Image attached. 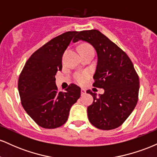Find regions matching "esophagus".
Wrapping results in <instances>:
<instances>
[{
    "mask_svg": "<svg viewBox=\"0 0 157 157\" xmlns=\"http://www.w3.org/2000/svg\"><path fill=\"white\" fill-rule=\"evenodd\" d=\"M86 90L85 89H81V95H84L86 94Z\"/></svg>",
    "mask_w": 157,
    "mask_h": 157,
    "instance_id": "obj_1",
    "label": "esophagus"
}]
</instances>
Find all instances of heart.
<instances>
[{
    "instance_id": "obj_1",
    "label": "heart",
    "mask_w": 157,
    "mask_h": 157,
    "mask_svg": "<svg viewBox=\"0 0 157 157\" xmlns=\"http://www.w3.org/2000/svg\"><path fill=\"white\" fill-rule=\"evenodd\" d=\"M91 48L89 46H83L81 48L82 49H85V48ZM89 73L88 71H82V72H77L74 75V78L77 81L78 83L80 84H83L86 82V80L89 78Z\"/></svg>"
}]
</instances>
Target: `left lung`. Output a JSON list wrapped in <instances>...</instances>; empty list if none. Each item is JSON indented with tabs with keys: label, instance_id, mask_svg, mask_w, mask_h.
Wrapping results in <instances>:
<instances>
[{
	"label": "left lung",
	"instance_id": "left-lung-1",
	"mask_svg": "<svg viewBox=\"0 0 157 157\" xmlns=\"http://www.w3.org/2000/svg\"><path fill=\"white\" fill-rule=\"evenodd\" d=\"M83 40L96 50L97 65L93 86L104 89L97 97L91 90L93 103L87 109L88 117L94 126L111 130L120 126L129 117L138 101L140 80L128 56L97 29L79 32L74 43Z\"/></svg>",
	"mask_w": 157,
	"mask_h": 157
}]
</instances>
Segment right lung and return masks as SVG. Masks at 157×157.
<instances>
[{"label": "right lung", "instance_id": "1", "mask_svg": "<svg viewBox=\"0 0 157 157\" xmlns=\"http://www.w3.org/2000/svg\"><path fill=\"white\" fill-rule=\"evenodd\" d=\"M79 32H66L52 39L26 61L18 80L21 104L37 125L56 128L67 121L71 107L80 97L81 89L71 84L58 91L55 75L62 70V57Z\"/></svg>", "mask_w": 157, "mask_h": 157}]
</instances>
